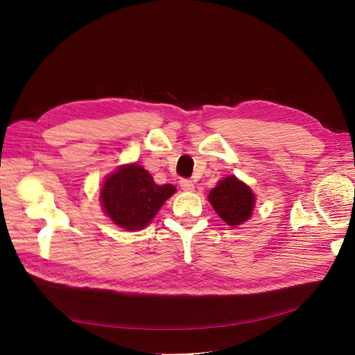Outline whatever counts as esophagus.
Wrapping results in <instances>:
<instances>
[{
  "mask_svg": "<svg viewBox=\"0 0 355 355\" xmlns=\"http://www.w3.org/2000/svg\"><path fill=\"white\" fill-rule=\"evenodd\" d=\"M180 185H181V189L185 191V192H192L193 191V182L191 180H181Z\"/></svg>",
  "mask_w": 355,
  "mask_h": 355,
  "instance_id": "34e87169",
  "label": "esophagus"
}]
</instances>
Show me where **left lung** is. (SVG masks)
Instances as JSON below:
<instances>
[{
	"instance_id": "obj_1",
	"label": "left lung",
	"mask_w": 355,
	"mask_h": 355,
	"mask_svg": "<svg viewBox=\"0 0 355 355\" xmlns=\"http://www.w3.org/2000/svg\"><path fill=\"white\" fill-rule=\"evenodd\" d=\"M215 212L232 227L245 223L254 211L256 195L252 189L234 175H227L218 181L208 195Z\"/></svg>"
}]
</instances>
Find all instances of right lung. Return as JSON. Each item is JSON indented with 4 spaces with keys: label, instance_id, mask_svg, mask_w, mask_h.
Returning <instances> with one entry per match:
<instances>
[{
    "label": "right lung",
    "instance_id": "right-lung-1",
    "mask_svg": "<svg viewBox=\"0 0 355 355\" xmlns=\"http://www.w3.org/2000/svg\"><path fill=\"white\" fill-rule=\"evenodd\" d=\"M175 191L171 184L157 185L147 170L137 163H129L104 180L99 200L104 214L114 225L136 232L153 220Z\"/></svg>",
    "mask_w": 355,
    "mask_h": 355
}]
</instances>
